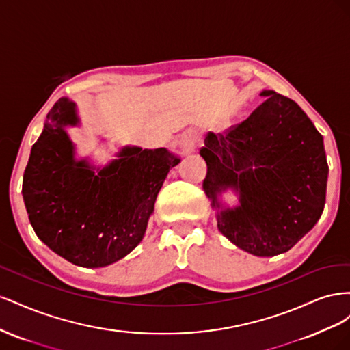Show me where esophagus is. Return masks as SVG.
<instances>
[{"label":"esophagus","instance_id":"34e87169","mask_svg":"<svg viewBox=\"0 0 350 350\" xmlns=\"http://www.w3.org/2000/svg\"><path fill=\"white\" fill-rule=\"evenodd\" d=\"M201 144V135L194 131V130H189L184 134L183 137V147L185 152H194L197 150V147Z\"/></svg>","mask_w":350,"mask_h":350}]
</instances>
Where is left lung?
<instances>
[{
    "label": "left lung",
    "instance_id": "left-lung-1",
    "mask_svg": "<svg viewBox=\"0 0 350 350\" xmlns=\"http://www.w3.org/2000/svg\"><path fill=\"white\" fill-rule=\"evenodd\" d=\"M245 121L208 133L200 150L207 163L203 189L220 207L228 187L241 206L217 213V228L258 257L289 251L321 217L328 165L323 135L292 99L273 90Z\"/></svg>",
    "mask_w": 350,
    "mask_h": 350
}]
</instances>
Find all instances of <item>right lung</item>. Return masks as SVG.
Returning a JSON list of instances; mask_svg holds the SVG:
<instances>
[{"mask_svg": "<svg viewBox=\"0 0 350 350\" xmlns=\"http://www.w3.org/2000/svg\"><path fill=\"white\" fill-rule=\"evenodd\" d=\"M31 147L23 200L38 238L80 267H105L131 252L144 237L156 197L179 159L166 149L125 147L96 175L74 162L64 131L76 125L74 103L59 99Z\"/></svg>", "mask_w": 350, "mask_h": 350, "instance_id": "right-lung-1", "label": "right lung"}]
</instances>
